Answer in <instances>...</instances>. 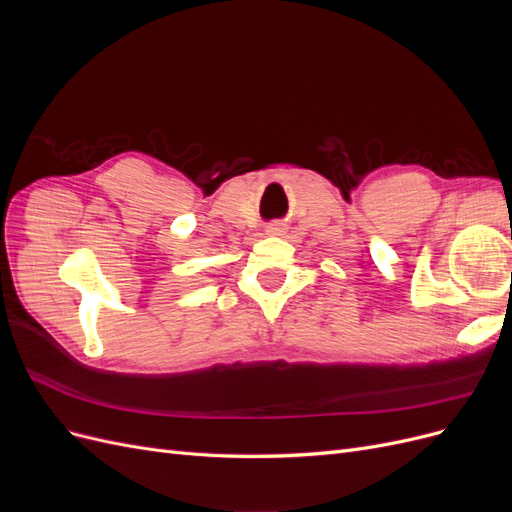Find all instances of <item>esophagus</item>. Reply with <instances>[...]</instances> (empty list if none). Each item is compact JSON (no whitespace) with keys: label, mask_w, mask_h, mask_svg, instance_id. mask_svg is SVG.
<instances>
[{"label":"esophagus","mask_w":512,"mask_h":512,"mask_svg":"<svg viewBox=\"0 0 512 512\" xmlns=\"http://www.w3.org/2000/svg\"><path fill=\"white\" fill-rule=\"evenodd\" d=\"M284 224L282 222H273V224H269L267 226V235H271V237H280V235H284Z\"/></svg>","instance_id":"1"}]
</instances>
